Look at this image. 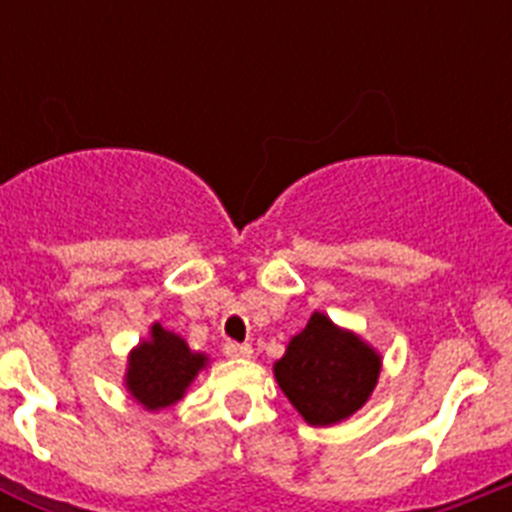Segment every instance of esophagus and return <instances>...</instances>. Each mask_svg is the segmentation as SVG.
<instances>
[{"label": "esophagus", "instance_id": "1", "mask_svg": "<svg viewBox=\"0 0 512 512\" xmlns=\"http://www.w3.org/2000/svg\"><path fill=\"white\" fill-rule=\"evenodd\" d=\"M223 354L228 356V359H251L253 356V348L248 346V343H225L223 346Z\"/></svg>", "mask_w": 512, "mask_h": 512}]
</instances>
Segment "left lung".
<instances>
[{"label": "left lung", "mask_w": 512, "mask_h": 512, "mask_svg": "<svg viewBox=\"0 0 512 512\" xmlns=\"http://www.w3.org/2000/svg\"><path fill=\"white\" fill-rule=\"evenodd\" d=\"M382 374V354L369 341L312 312L305 328L289 338L274 379L307 425L328 428L348 420L372 397Z\"/></svg>", "instance_id": "left-lung-1"}]
</instances>
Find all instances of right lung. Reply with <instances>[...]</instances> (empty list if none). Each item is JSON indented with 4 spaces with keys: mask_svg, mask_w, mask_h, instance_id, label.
<instances>
[{
    "mask_svg": "<svg viewBox=\"0 0 512 512\" xmlns=\"http://www.w3.org/2000/svg\"><path fill=\"white\" fill-rule=\"evenodd\" d=\"M207 364L205 351H194L179 333L153 323L148 338L130 348L122 384L138 405L158 413L182 400Z\"/></svg>",
    "mask_w": 512,
    "mask_h": 512,
    "instance_id": "add662e5",
    "label": "right lung"
}]
</instances>
